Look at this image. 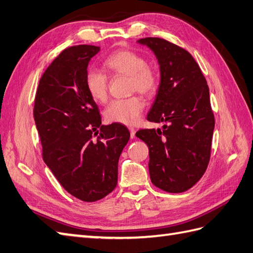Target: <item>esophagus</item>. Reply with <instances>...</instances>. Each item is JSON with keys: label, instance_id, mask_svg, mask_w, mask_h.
I'll return each mask as SVG.
<instances>
[{"label": "esophagus", "instance_id": "1", "mask_svg": "<svg viewBox=\"0 0 253 253\" xmlns=\"http://www.w3.org/2000/svg\"><path fill=\"white\" fill-rule=\"evenodd\" d=\"M128 130H130L131 138H134V137H135V128H134V127H130V128H128Z\"/></svg>", "mask_w": 253, "mask_h": 253}]
</instances>
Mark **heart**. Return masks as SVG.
<instances>
[{"label": "heart", "instance_id": "obj_1", "mask_svg": "<svg viewBox=\"0 0 253 253\" xmlns=\"http://www.w3.org/2000/svg\"><path fill=\"white\" fill-rule=\"evenodd\" d=\"M105 66L115 74L128 76L131 90L144 95L155 93L159 85V75L153 67L147 64L145 58L132 50H120L105 60ZM85 88L92 100L103 103L107 98L108 79L105 74L91 69L85 74ZM145 108V102L139 96H132L110 102L104 112L108 122L133 126L139 120Z\"/></svg>", "mask_w": 253, "mask_h": 253}]
</instances>
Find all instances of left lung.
Returning <instances> with one entry per match:
<instances>
[{"label":"left lung","mask_w":253,"mask_h":253,"mask_svg":"<svg viewBox=\"0 0 253 253\" xmlns=\"http://www.w3.org/2000/svg\"><path fill=\"white\" fill-rule=\"evenodd\" d=\"M137 44L155 53L160 84L147 116L162 128H145L136 136L149 148V174L156 187L169 193L192 188L211 158L214 118L207 82L199 64L183 48L158 38Z\"/></svg>","instance_id":"1"}]
</instances>
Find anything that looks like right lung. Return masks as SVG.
Returning a JSON list of instances; mask_svg holds the SVG:
<instances>
[{
    "label": "right lung",
    "mask_w": 253,
    "mask_h": 253,
    "mask_svg": "<svg viewBox=\"0 0 253 253\" xmlns=\"http://www.w3.org/2000/svg\"><path fill=\"white\" fill-rule=\"evenodd\" d=\"M100 50L79 45L61 52L42 74L33 110L44 162L61 186L84 202L101 200L116 188L119 157L130 139L120 123L101 125L85 88L88 64Z\"/></svg>",
    "instance_id": "add662e5"
}]
</instances>
